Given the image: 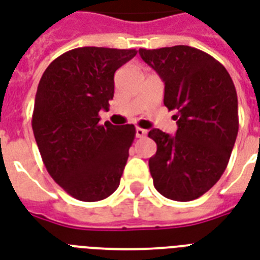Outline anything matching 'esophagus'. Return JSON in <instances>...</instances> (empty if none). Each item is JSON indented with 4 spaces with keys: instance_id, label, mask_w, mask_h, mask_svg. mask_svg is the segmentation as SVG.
I'll list each match as a JSON object with an SVG mask.
<instances>
[{
    "instance_id": "1",
    "label": "esophagus",
    "mask_w": 260,
    "mask_h": 260,
    "mask_svg": "<svg viewBox=\"0 0 260 260\" xmlns=\"http://www.w3.org/2000/svg\"><path fill=\"white\" fill-rule=\"evenodd\" d=\"M146 135H147V131L143 128H136V138H143Z\"/></svg>"
}]
</instances>
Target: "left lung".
<instances>
[{
    "label": "left lung",
    "instance_id": "1",
    "mask_svg": "<svg viewBox=\"0 0 260 260\" xmlns=\"http://www.w3.org/2000/svg\"><path fill=\"white\" fill-rule=\"evenodd\" d=\"M139 55L165 82L164 105L176 110V135L149 132L157 143L149 159L154 187L175 201L199 199L220 179L237 138L232 77L211 55L187 45L140 48Z\"/></svg>",
    "mask_w": 260,
    "mask_h": 260
}]
</instances>
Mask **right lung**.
Returning <instances> with one entry per match:
<instances>
[{
    "label": "right lung",
    "mask_w": 260,
    "mask_h": 260,
    "mask_svg": "<svg viewBox=\"0 0 260 260\" xmlns=\"http://www.w3.org/2000/svg\"><path fill=\"white\" fill-rule=\"evenodd\" d=\"M135 49L84 47L56 57L44 71L32 111V132L48 174L71 197L93 203L120 186L135 139L132 124L101 125L114 96V73Z\"/></svg>",
    "instance_id": "right-lung-1"
}]
</instances>
